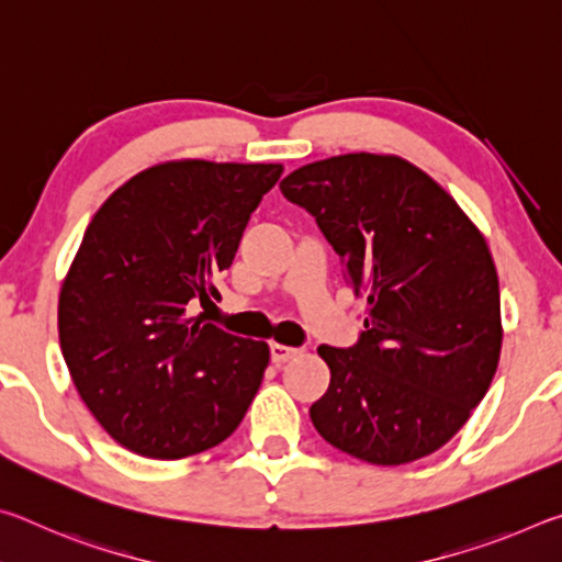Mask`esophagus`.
Segmentation results:
<instances>
[{
    "mask_svg": "<svg viewBox=\"0 0 562 562\" xmlns=\"http://www.w3.org/2000/svg\"><path fill=\"white\" fill-rule=\"evenodd\" d=\"M270 355H272L274 364H282V361H288V359H292L294 355H297V349L288 347V345H278V341H272V345H270Z\"/></svg>",
    "mask_w": 562,
    "mask_h": 562,
    "instance_id": "obj_1",
    "label": "esophagus"
}]
</instances>
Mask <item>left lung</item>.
Returning a JSON list of instances; mask_svg holds the SVG:
<instances>
[{
	"label": "left lung",
	"instance_id": "8db88e82",
	"mask_svg": "<svg viewBox=\"0 0 562 562\" xmlns=\"http://www.w3.org/2000/svg\"><path fill=\"white\" fill-rule=\"evenodd\" d=\"M367 294L359 339L322 345L331 382L310 408L335 449L374 465L434 453L486 396L501 357L496 265L453 198L396 156L347 154L280 183Z\"/></svg>",
	"mask_w": 562,
	"mask_h": 562
}]
</instances>
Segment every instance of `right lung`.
Returning <instances> with one entry per match:
<instances>
[{"instance_id": "add662e5", "label": "right lung", "mask_w": 562, "mask_h": 562, "mask_svg": "<svg viewBox=\"0 0 562 562\" xmlns=\"http://www.w3.org/2000/svg\"><path fill=\"white\" fill-rule=\"evenodd\" d=\"M280 176L278 164L170 160L93 215L61 284L59 341L76 392L123 449L186 459L243 422L270 347L188 304L221 300L215 278Z\"/></svg>"}]
</instances>
